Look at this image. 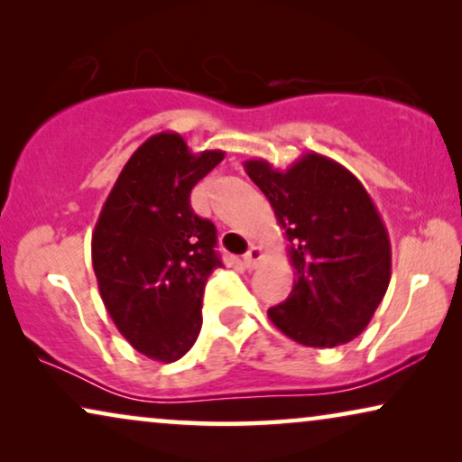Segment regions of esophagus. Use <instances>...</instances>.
I'll use <instances>...</instances> for the list:
<instances>
[{
    "instance_id": "34e87169",
    "label": "esophagus",
    "mask_w": 462,
    "mask_h": 462,
    "mask_svg": "<svg viewBox=\"0 0 462 462\" xmlns=\"http://www.w3.org/2000/svg\"><path fill=\"white\" fill-rule=\"evenodd\" d=\"M263 248H258V245H252V248L245 252V256H244V264H245V269H256L258 267V263L263 261Z\"/></svg>"
}]
</instances>
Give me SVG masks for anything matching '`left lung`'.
I'll return each instance as SVG.
<instances>
[{
	"instance_id": "1",
	"label": "left lung",
	"mask_w": 462,
	"mask_h": 462,
	"mask_svg": "<svg viewBox=\"0 0 462 462\" xmlns=\"http://www.w3.org/2000/svg\"><path fill=\"white\" fill-rule=\"evenodd\" d=\"M290 242L292 292L269 319L305 346L345 345L364 332L391 280L389 233L374 201L345 166L305 153L286 170L244 162Z\"/></svg>"
}]
</instances>
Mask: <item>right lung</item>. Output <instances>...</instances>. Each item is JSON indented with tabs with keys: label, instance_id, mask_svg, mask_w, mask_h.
<instances>
[{
	"label": "right lung",
	"instance_id": "right-lung-1",
	"mask_svg": "<svg viewBox=\"0 0 462 462\" xmlns=\"http://www.w3.org/2000/svg\"><path fill=\"white\" fill-rule=\"evenodd\" d=\"M191 153L176 132L138 147L119 172L92 233L100 299L144 357L172 364L201 330V296L220 264L217 226L191 208V189L223 162Z\"/></svg>",
	"mask_w": 462,
	"mask_h": 462
}]
</instances>
